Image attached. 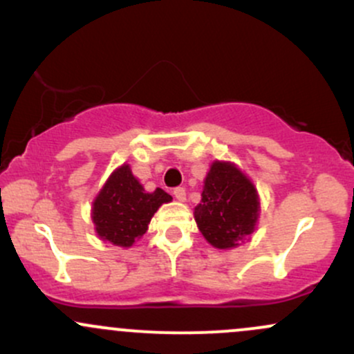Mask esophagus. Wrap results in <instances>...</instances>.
Listing matches in <instances>:
<instances>
[{
    "label": "esophagus",
    "instance_id": "esophagus-1",
    "mask_svg": "<svg viewBox=\"0 0 354 354\" xmlns=\"http://www.w3.org/2000/svg\"><path fill=\"white\" fill-rule=\"evenodd\" d=\"M173 194H174V198H176L178 201H185L186 200V189L181 188V186L174 188L173 189Z\"/></svg>",
    "mask_w": 354,
    "mask_h": 354
}]
</instances>
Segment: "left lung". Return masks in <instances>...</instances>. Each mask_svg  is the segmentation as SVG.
I'll use <instances>...</instances> for the list:
<instances>
[{"label":"left lung","mask_w":354,"mask_h":354,"mask_svg":"<svg viewBox=\"0 0 354 354\" xmlns=\"http://www.w3.org/2000/svg\"><path fill=\"white\" fill-rule=\"evenodd\" d=\"M194 219L206 241L219 250L238 246L254 231L259 200L253 183L234 165L216 161L205 180Z\"/></svg>","instance_id":"8db88e82"}]
</instances>
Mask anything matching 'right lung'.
Here are the masks:
<instances>
[{
  "mask_svg": "<svg viewBox=\"0 0 354 354\" xmlns=\"http://www.w3.org/2000/svg\"><path fill=\"white\" fill-rule=\"evenodd\" d=\"M173 198L161 188L146 193L128 165L118 168L93 203V223L104 241L128 248L148 230L153 214Z\"/></svg>",
  "mask_w": 354,
  "mask_h": 354,
  "instance_id": "1",
  "label": "right lung"
}]
</instances>
